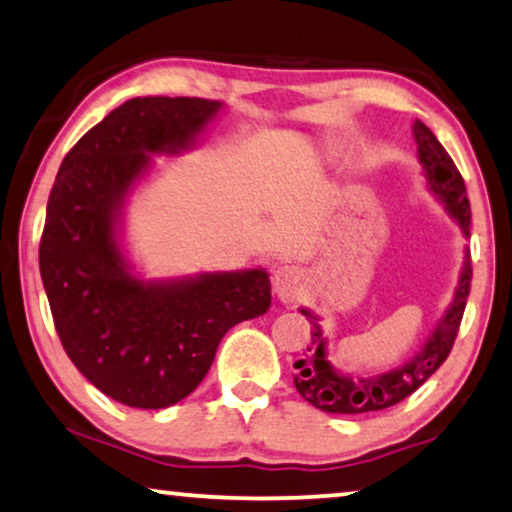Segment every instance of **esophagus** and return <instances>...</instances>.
I'll return each mask as SVG.
<instances>
[{
  "label": "esophagus",
  "mask_w": 512,
  "mask_h": 512,
  "mask_svg": "<svg viewBox=\"0 0 512 512\" xmlns=\"http://www.w3.org/2000/svg\"><path fill=\"white\" fill-rule=\"evenodd\" d=\"M272 288L281 302H295L302 295V270L295 265H279L272 270Z\"/></svg>",
  "instance_id": "esophagus-1"
}]
</instances>
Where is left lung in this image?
<instances>
[{
    "mask_svg": "<svg viewBox=\"0 0 512 512\" xmlns=\"http://www.w3.org/2000/svg\"><path fill=\"white\" fill-rule=\"evenodd\" d=\"M414 139L419 144V160L426 171V180L430 190L446 203L455 222L462 226L465 235H469L471 210L467 199V187L462 180L458 167L439 144L428 125L414 121ZM471 288V256L465 254V265L458 281V290L444 318L428 343L419 350V355L407 361L405 366L393 368L389 373L373 377H352L336 373L327 361L325 336L318 318L311 311L302 309V313L311 322V345H306V357L295 361V389L300 391L304 400L313 407L329 414H364L375 410H387V407L400 403L421 387L428 377L444 364L451 355V348L458 336L462 313H465L467 297Z\"/></svg>",
    "mask_w": 512,
    "mask_h": 512,
    "instance_id": "left-lung-1",
    "label": "left lung"
}]
</instances>
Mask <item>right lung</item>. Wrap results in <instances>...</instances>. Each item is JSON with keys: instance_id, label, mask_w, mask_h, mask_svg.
Wrapping results in <instances>:
<instances>
[{"instance_id": "right-lung-1", "label": "right lung", "mask_w": 512, "mask_h": 512, "mask_svg": "<svg viewBox=\"0 0 512 512\" xmlns=\"http://www.w3.org/2000/svg\"><path fill=\"white\" fill-rule=\"evenodd\" d=\"M222 102L132 98L86 132L61 162L38 249L54 327L93 387L141 410H162L199 387L233 325L263 316V270L141 281L116 242L125 194L151 164L178 153Z\"/></svg>"}]
</instances>
